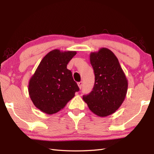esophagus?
I'll use <instances>...</instances> for the list:
<instances>
[{"label": "esophagus", "mask_w": 154, "mask_h": 154, "mask_svg": "<svg viewBox=\"0 0 154 154\" xmlns=\"http://www.w3.org/2000/svg\"><path fill=\"white\" fill-rule=\"evenodd\" d=\"M77 85H78V86H79V89H81V88H82V87H83V82L82 81H81V82H79L77 83Z\"/></svg>", "instance_id": "34e87169"}]
</instances>
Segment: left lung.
Here are the masks:
<instances>
[{
  "label": "left lung",
  "mask_w": 154,
  "mask_h": 154,
  "mask_svg": "<svg viewBox=\"0 0 154 154\" xmlns=\"http://www.w3.org/2000/svg\"><path fill=\"white\" fill-rule=\"evenodd\" d=\"M94 73L93 91L83 97L96 115L105 117L116 112L122 104L128 90V80L116 55L103 48L90 54Z\"/></svg>",
  "instance_id": "left-lung-1"
}]
</instances>
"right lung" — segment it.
Returning a JSON list of instances; mask_svg holds the SVG:
<instances>
[{
    "instance_id": "right-lung-1",
    "label": "right lung",
    "mask_w": 154,
    "mask_h": 154,
    "mask_svg": "<svg viewBox=\"0 0 154 154\" xmlns=\"http://www.w3.org/2000/svg\"><path fill=\"white\" fill-rule=\"evenodd\" d=\"M77 52L54 50L42 59L29 81L28 93L34 106L53 114L63 109L79 91L72 73L67 69Z\"/></svg>"
}]
</instances>
